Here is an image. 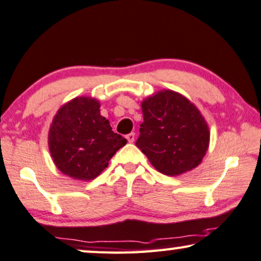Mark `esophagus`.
<instances>
[{
	"label": "esophagus",
	"mask_w": 261,
	"mask_h": 261,
	"mask_svg": "<svg viewBox=\"0 0 261 261\" xmlns=\"http://www.w3.org/2000/svg\"><path fill=\"white\" fill-rule=\"evenodd\" d=\"M126 139H127V141L128 142H134V140H135V134L134 133H129V134H127L126 135Z\"/></svg>",
	"instance_id": "1"
}]
</instances>
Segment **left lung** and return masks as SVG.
<instances>
[{
	"label": "left lung",
	"instance_id": "obj_1",
	"mask_svg": "<svg viewBox=\"0 0 261 261\" xmlns=\"http://www.w3.org/2000/svg\"><path fill=\"white\" fill-rule=\"evenodd\" d=\"M143 122L135 142L162 174L175 176L201 164L210 128L198 107L182 94L162 89L141 102Z\"/></svg>",
	"mask_w": 261,
	"mask_h": 261
}]
</instances>
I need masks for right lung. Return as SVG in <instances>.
I'll return each mask as SVG.
<instances>
[{"label":"right lung","instance_id":"obj_1","mask_svg":"<svg viewBox=\"0 0 261 261\" xmlns=\"http://www.w3.org/2000/svg\"><path fill=\"white\" fill-rule=\"evenodd\" d=\"M127 143L100 114V101L77 96L62 105L50 123L48 148L58 169L75 180L95 179Z\"/></svg>","mask_w":261,"mask_h":261}]
</instances>
